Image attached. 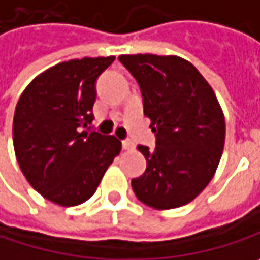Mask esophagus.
<instances>
[{
    "label": "esophagus",
    "instance_id": "34e87169",
    "mask_svg": "<svg viewBox=\"0 0 260 260\" xmlns=\"http://www.w3.org/2000/svg\"><path fill=\"white\" fill-rule=\"evenodd\" d=\"M122 146H123V150H132V149H134V143L129 141V140L122 141Z\"/></svg>",
    "mask_w": 260,
    "mask_h": 260
}]
</instances>
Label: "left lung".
<instances>
[{
	"mask_svg": "<svg viewBox=\"0 0 260 260\" xmlns=\"http://www.w3.org/2000/svg\"><path fill=\"white\" fill-rule=\"evenodd\" d=\"M137 79L144 116L156 135L153 152L137 149L147 160L134 193L156 210L193 201L214 177L224 146V114L213 87L200 71L176 55H120Z\"/></svg>",
	"mask_w": 260,
	"mask_h": 260,
	"instance_id": "obj_1",
	"label": "left lung"
}]
</instances>
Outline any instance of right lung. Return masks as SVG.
I'll return each mask as SVG.
<instances>
[{"mask_svg":"<svg viewBox=\"0 0 260 260\" xmlns=\"http://www.w3.org/2000/svg\"><path fill=\"white\" fill-rule=\"evenodd\" d=\"M113 60L56 63L38 74L17 101L13 146L19 167L43 198L60 207L89 200L122 150L114 135L87 128L93 120L95 82Z\"/></svg>","mask_w":260,"mask_h":260,"instance_id":"right-lung-1","label":"right lung"}]
</instances>
